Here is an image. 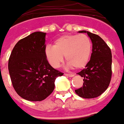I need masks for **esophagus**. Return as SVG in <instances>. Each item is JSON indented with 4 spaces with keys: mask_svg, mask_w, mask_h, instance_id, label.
<instances>
[{
    "mask_svg": "<svg viewBox=\"0 0 124 124\" xmlns=\"http://www.w3.org/2000/svg\"><path fill=\"white\" fill-rule=\"evenodd\" d=\"M64 75L66 77H74V75H73V74H67V73H65Z\"/></svg>",
    "mask_w": 124,
    "mask_h": 124,
    "instance_id": "34e87169",
    "label": "esophagus"
}]
</instances>
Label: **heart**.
Instances as JSON below:
<instances>
[{
	"instance_id": "1",
	"label": "heart",
	"mask_w": 124,
	"mask_h": 124,
	"mask_svg": "<svg viewBox=\"0 0 124 124\" xmlns=\"http://www.w3.org/2000/svg\"><path fill=\"white\" fill-rule=\"evenodd\" d=\"M92 50V41L86 34H68L57 39L53 46L47 45L45 56L53 68H58L65 56L68 66L80 69L88 63Z\"/></svg>"
}]
</instances>
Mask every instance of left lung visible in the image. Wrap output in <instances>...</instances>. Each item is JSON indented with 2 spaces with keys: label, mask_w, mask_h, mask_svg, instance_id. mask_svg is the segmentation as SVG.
<instances>
[{
  "label": "left lung",
  "mask_w": 124,
  "mask_h": 124,
  "mask_svg": "<svg viewBox=\"0 0 124 124\" xmlns=\"http://www.w3.org/2000/svg\"><path fill=\"white\" fill-rule=\"evenodd\" d=\"M87 33L92 43L90 60L85 68L77 74L83 78L84 83L76 94L83 98H96L108 88L112 75V54L111 49L103 39L97 34L86 30L79 31Z\"/></svg>",
  "instance_id": "left-lung-1"
}]
</instances>
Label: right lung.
I'll list each match as a JSON object with an SVG mask.
<instances>
[{"label":"right lung","mask_w":124,"mask_h":124,"mask_svg":"<svg viewBox=\"0 0 124 124\" xmlns=\"http://www.w3.org/2000/svg\"><path fill=\"white\" fill-rule=\"evenodd\" d=\"M45 32H35L18 41L9 59L13 88L20 96L41 101L52 93L55 79L63 73L51 66L45 56Z\"/></svg>","instance_id":"right-lung-1"}]
</instances>
